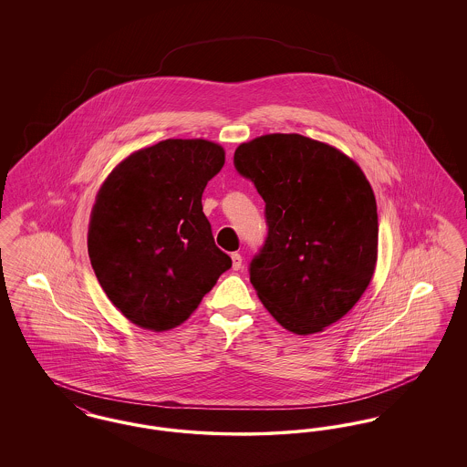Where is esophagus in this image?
Listing matches in <instances>:
<instances>
[{"instance_id":"esophagus-1","label":"esophagus","mask_w":467,"mask_h":467,"mask_svg":"<svg viewBox=\"0 0 467 467\" xmlns=\"http://www.w3.org/2000/svg\"><path fill=\"white\" fill-rule=\"evenodd\" d=\"M231 259H233V269H240V267L244 266V259H242V255L238 254V252H234V254H231Z\"/></svg>"}]
</instances>
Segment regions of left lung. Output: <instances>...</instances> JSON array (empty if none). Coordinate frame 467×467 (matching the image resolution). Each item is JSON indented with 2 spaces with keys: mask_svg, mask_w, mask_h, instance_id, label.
<instances>
[{
  "mask_svg": "<svg viewBox=\"0 0 467 467\" xmlns=\"http://www.w3.org/2000/svg\"><path fill=\"white\" fill-rule=\"evenodd\" d=\"M234 168L266 202V242L250 282L275 320L320 333L354 308L378 255L377 200L356 162L301 134L242 143Z\"/></svg>",
  "mask_w": 467,
  "mask_h": 467,
  "instance_id": "8db88e82",
  "label": "left lung"
}]
</instances>
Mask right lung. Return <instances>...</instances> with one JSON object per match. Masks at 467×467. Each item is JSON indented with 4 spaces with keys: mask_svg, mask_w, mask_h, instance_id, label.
<instances>
[{
    "mask_svg": "<svg viewBox=\"0 0 467 467\" xmlns=\"http://www.w3.org/2000/svg\"><path fill=\"white\" fill-rule=\"evenodd\" d=\"M223 161L213 141L164 140L126 157L101 185L90 213V265L136 326L177 327L233 265L201 204Z\"/></svg>",
    "mask_w": 467,
    "mask_h": 467,
    "instance_id": "1",
    "label": "right lung"
}]
</instances>
